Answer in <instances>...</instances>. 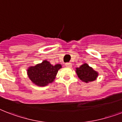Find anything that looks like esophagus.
<instances>
[{
    "instance_id": "esophagus-1",
    "label": "esophagus",
    "mask_w": 122,
    "mask_h": 122,
    "mask_svg": "<svg viewBox=\"0 0 122 122\" xmlns=\"http://www.w3.org/2000/svg\"><path fill=\"white\" fill-rule=\"evenodd\" d=\"M65 66L68 67V68H71V67L72 66V64L70 63H65Z\"/></svg>"
}]
</instances>
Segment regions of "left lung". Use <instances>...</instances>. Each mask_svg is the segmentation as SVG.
<instances>
[{
    "label": "left lung",
    "instance_id": "left-lung-1",
    "mask_svg": "<svg viewBox=\"0 0 122 122\" xmlns=\"http://www.w3.org/2000/svg\"><path fill=\"white\" fill-rule=\"evenodd\" d=\"M76 73L78 78L85 83L94 81L99 75L98 72L89 66L87 63H83L80 67L76 68Z\"/></svg>",
    "mask_w": 122,
    "mask_h": 122
}]
</instances>
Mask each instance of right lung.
Masks as SVG:
<instances>
[{
    "instance_id": "1",
    "label": "right lung",
    "mask_w": 122,
    "mask_h": 122,
    "mask_svg": "<svg viewBox=\"0 0 122 122\" xmlns=\"http://www.w3.org/2000/svg\"><path fill=\"white\" fill-rule=\"evenodd\" d=\"M62 68L60 64L52 65L49 61L44 60L35 66L27 69V75L31 82L40 87H44L55 80L58 70Z\"/></svg>"
}]
</instances>
